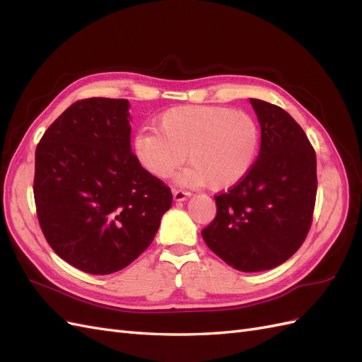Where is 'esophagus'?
I'll use <instances>...</instances> for the list:
<instances>
[{"mask_svg": "<svg viewBox=\"0 0 362 362\" xmlns=\"http://www.w3.org/2000/svg\"><path fill=\"white\" fill-rule=\"evenodd\" d=\"M190 196V192H187V190H182V189H175L173 190V199L175 201H185Z\"/></svg>", "mask_w": 362, "mask_h": 362, "instance_id": "obj_1", "label": "esophagus"}]
</instances>
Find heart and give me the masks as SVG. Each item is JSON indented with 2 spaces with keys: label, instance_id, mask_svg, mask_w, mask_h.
<instances>
[{
  "label": "heart",
  "instance_id": "1",
  "mask_svg": "<svg viewBox=\"0 0 362 362\" xmlns=\"http://www.w3.org/2000/svg\"><path fill=\"white\" fill-rule=\"evenodd\" d=\"M157 129H141L133 141L137 161L156 178L170 177L187 158L181 182L226 190L246 178L259 152L257 120L229 107H173Z\"/></svg>",
  "mask_w": 362,
  "mask_h": 362
}]
</instances>
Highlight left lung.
Instances as JSON below:
<instances>
[{"instance_id":"left-lung-1","label":"left lung","mask_w":362,"mask_h":362,"mask_svg":"<svg viewBox=\"0 0 362 362\" xmlns=\"http://www.w3.org/2000/svg\"><path fill=\"white\" fill-rule=\"evenodd\" d=\"M261 125L254 168L214 196L216 217L201 234L226 264L262 272L282 264L305 242L317 194L315 151L300 125L281 107L250 100Z\"/></svg>"}]
</instances>
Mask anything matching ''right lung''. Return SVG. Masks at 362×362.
Returning <instances> with one entry per match:
<instances>
[{"label":"right lung","instance_id":"1","mask_svg":"<svg viewBox=\"0 0 362 362\" xmlns=\"http://www.w3.org/2000/svg\"><path fill=\"white\" fill-rule=\"evenodd\" d=\"M129 103L87 98L68 107L36 148L35 193L48 245L71 266L108 275L152 243L172 192L131 151Z\"/></svg>","mask_w":362,"mask_h":362}]
</instances>
